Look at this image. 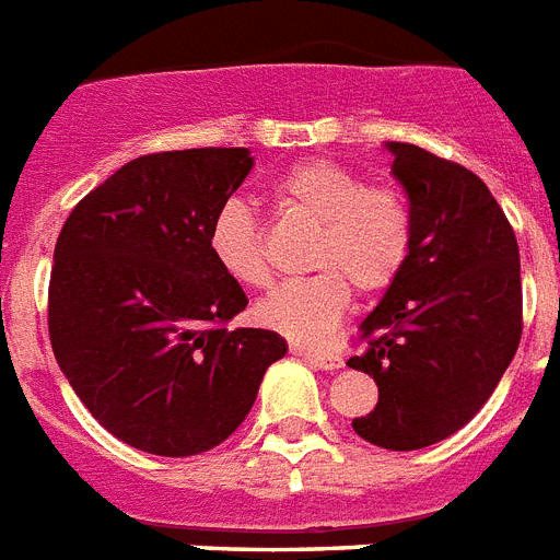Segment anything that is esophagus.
Here are the masks:
<instances>
[{"label": "esophagus", "mask_w": 560, "mask_h": 560, "mask_svg": "<svg viewBox=\"0 0 560 560\" xmlns=\"http://www.w3.org/2000/svg\"><path fill=\"white\" fill-rule=\"evenodd\" d=\"M290 351H293L295 357H304L307 362H313V365H319L322 371H336V368H342V353L334 351V348H311V345L293 342L290 345Z\"/></svg>", "instance_id": "34e87169"}]
</instances>
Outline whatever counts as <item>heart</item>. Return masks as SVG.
<instances>
[{"instance_id": "heart-1", "label": "heart", "mask_w": 560, "mask_h": 560, "mask_svg": "<svg viewBox=\"0 0 560 560\" xmlns=\"http://www.w3.org/2000/svg\"><path fill=\"white\" fill-rule=\"evenodd\" d=\"M272 203L316 224L307 247V279L290 281L258 304V319L279 334L316 342L342 319L359 295H383L406 272L417 238L411 198L397 184H365L351 166L311 158L270 180ZM218 267L241 288L261 290L272 281L265 230L256 212L230 198L209 226Z\"/></svg>"}]
</instances>
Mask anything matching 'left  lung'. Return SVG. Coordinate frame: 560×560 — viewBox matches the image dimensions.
I'll use <instances>...</instances> for the list:
<instances>
[{
	"instance_id": "left-lung-1",
	"label": "left lung",
	"mask_w": 560,
	"mask_h": 560,
	"mask_svg": "<svg viewBox=\"0 0 560 560\" xmlns=\"http://www.w3.org/2000/svg\"><path fill=\"white\" fill-rule=\"evenodd\" d=\"M417 238L406 272L359 327L348 365L380 402L353 431L390 452L452 438L492 397L524 330L515 230L489 186L460 163L390 143Z\"/></svg>"
}]
</instances>
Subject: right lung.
I'll list each match as a JSON object with an SVG mask.
<instances>
[{
	"label": "right lung",
	"instance_id": "obj_1",
	"mask_svg": "<svg viewBox=\"0 0 560 560\" xmlns=\"http://www.w3.org/2000/svg\"><path fill=\"white\" fill-rule=\"evenodd\" d=\"M247 149L135 158L71 209L54 247L48 336L91 417L122 443L189 457L224 443L288 353L276 330L226 327L247 307L209 249Z\"/></svg>",
	"mask_w": 560,
	"mask_h": 560
}]
</instances>
